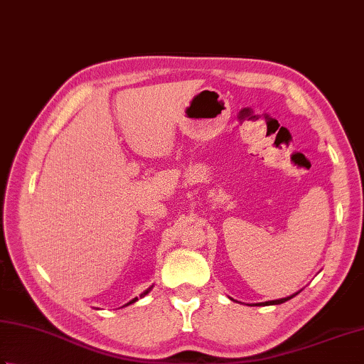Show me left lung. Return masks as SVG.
Masks as SVG:
<instances>
[{
	"mask_svg": "<svg viewBox=\"0 0 364 364\" xmlns=\"http://www.w3.org/2000/svg\"><path fill=\"white\" fill-rule=\"evenodd\" d=\"M295 295H298V291L296 294H294V295H290V296H286V298H281V300H272V301H265V303H260L259 306H272V304H281V303H286V301H289L290 298H294Z\"/></svg>",
	"mask_w": 364,
	"mask_h": 364,
	"instance_id": "left-lung-1",
	"label": "left lung"
}]
</instances>
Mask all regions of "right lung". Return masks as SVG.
<instances>
[{
  "label": "right lung",
  "instance_id": "add662e5",
  "mask_svg": "<svg viewBox=\"0 0 364 364\" xmlns=\"http://www.w3.org/2000/svg\"><path fill=\"white\" fill-rule=\"evenodd\" d=\"M151 289H153V286H151V287H149V289H146V290L144 291V294H141V295H140V298H141V296H145L146 294H149V291H151ZM137 300H139V298H137V296H135V298H134V300H131V301H129V303H127V304H132V303H135V301H137ZM127 304H126V306H127Z\"/></svg>",
  "mask_w": 364,
  "mask_h": 364
}]
</instances>
